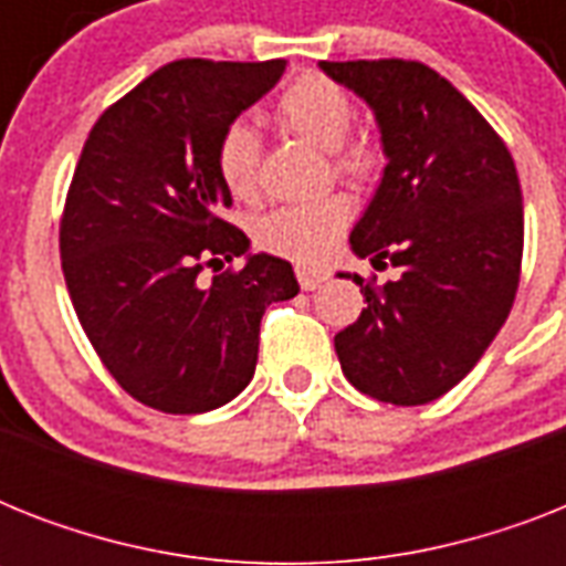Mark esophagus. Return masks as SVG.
Returning <instances> with one entry per match:
<instances>
[{
    "instance_id": "esophagus-1",
    "label": "esophagus",
    "mask_w": 566,
    "mask_h": 566,
    "mask_svg": "<svg viewBox=\"0 0 566 566\" xmlns=\"http://www.w3.org/2000/svg\"><path fill=\"white\" fill-rule=\"evenodd\" d=\"M296 279H300L302 291H317L319 284L326 282V273H319V270H305V266H300V270H296Z\"/></svg>"
}]
</instances>
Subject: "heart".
<instances>
[{"label":"heart","instance_id":"1","mask_svg":"<svg viewBox=\"0 0 566 566\" xmlns=\"http://www.w3.org/2000/svg\"><path fill=\"white\" fill-rule=\"evenodd\" d=\"M275 119L287 132L305 137L319 149H332V161L349 181H373L385 167V149L370 132H353L355 102L326 75L305 73L275 99ZM261 140L247 119H234L217 140V172L234 199L258 193ZM353 220V202L344 193L314 202L279 205L255 222L258 247L296 264H319L332 255L337 240Z\"/></svg>","mask_w":566,"mask_h":566}]
</instances>
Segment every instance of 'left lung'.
Segmentation results:
<instances>
[{
    "mask_svg": "<svg viewBox=\"0 0 566 566\" xmlns=\"http://www.w3.org/2000/svg\"><path fill=\"white\" fill-rule=\"evenodd\" d=\"M319 66L376 111L390 158L349 243L376 270L399 266L385 284L353 275L367 308L335 335V353L361 394L426 405L473 370L511 314L523 266L517 167L431 66L402 57Z\"/></svg>",
    "mask_w": 566,
    "mask_h": 566,
    "instance_id": "1",
    "label": "left lung"
}]
</instances>
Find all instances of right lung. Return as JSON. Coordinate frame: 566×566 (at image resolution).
<instances>
[{
	"label": "right lung",
	"mask_w": 566,
	"mask_h": 566,
	"mask_svg": "<svg viewBox=\"0 0 566 566\" xmlns=\"http://www.w3.org/2000/svg\"><path fill=\"white\" fill-rule=\"evenodd\" d=\"M282 73V57L172 61L102 111L75 164L57 231L66 291L105 370L155 411L234 399L264 311L300 293L293 266L264 252L221 270L249 238L222 217L217 140Z\"/></svg>",
	"instance_id": "add662e5"
}]
</instances>
